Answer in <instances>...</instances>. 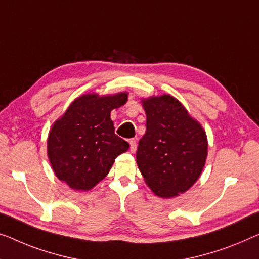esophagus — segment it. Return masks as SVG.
Listing matches in <instances>:
<instances>
[{"label": "esophagus", "mask_w": 259, "mask_h": 259, "mask_svg": "<svg viewBox=\"0 0 259 259\" xmlns=\"http://www.w3.org/2000/svg\"><path fill=\"white\" fill-rule=\"evenodd\" d=\"M129 144H130V151L131 152L136 151L137 145H136V140H135V138H131V140L129 141Z\"/></svg>", "instance_id": "34e87169"}]
</instances>
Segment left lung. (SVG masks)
I'll list each match as a JSON object with an SVG mask.
<instances>
[{"instance_id": "obj_1", "label": "left lung", "mask_w": 259, "mask_h": 259, "mask_svg": "<svg viewBox=\"0 0 259 259\" xmlns=\"http://www.w3.org/2000/svg\"><path fill=\"white\" fill-rule=\"evenodd\" d=\"M141 100L146 131L138 143V168L157 196L176 198L201 176L208 153L206 131L175 96Z\"/></svg>"}]
</instances>
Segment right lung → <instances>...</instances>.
<instances>
[{
    "label": "right lung",
    "instance_id": "right-lung-1",
    "mask_svg": "<svg viewBox=\"0 0 259 259\" xmlns=\"http://www.w3.org/2000/svg\"><path fill=\"white\" fill-rule=\"evenodd\" d=\"M128 101V93L76 98L52 124L48 157L57 178L74 191H90L106 178L115 158L129 143L115 135L113 109Z\"/></svg>",
    "mask_w": 259,
    "mask_h": 259
}]
</instances>
